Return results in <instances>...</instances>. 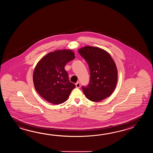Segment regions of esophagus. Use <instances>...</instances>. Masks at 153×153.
Segmentation results:
<instances>
[{"label":"esophagus","instance_id":"obj_1","mask_svg":"<svg viewBox=\"0 0 153 153\" xmlns=\"http://www.w3.org/2000/svg\"><path fill=\"white\" fill-rule=\"evenodd\" d=\"M75 85H76V87L77 88H80V82H76V83L75 84Z\"/></svg>","mask_w":153,"mask_h":153}]
</instances>
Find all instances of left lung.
<instances>
[{"label": "left lung", "mask_w": 153, "mask_h": 153, "mask_svg": "<svg viewBox=\"0 0 153 153\" xmlns=\"http://www.w3.org/2000/svg\"><path fill=\"white\" fill-rule=\"evenodd\" d=\"M79 53L88 63L90 80L82 91L88 99L100 102L112 94L116 88L117 71L111 55L97 47L86 46L79 49Z\"/></svg>", "instance_id": "8db88e82"}]
</instances>
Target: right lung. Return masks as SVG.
<instances>
[{
    "instance_id": "obj_1",
    "label": "right lung",
    "mask_w": 153,
    "mask_h": 153,
    "mask_svg": "<svg viewBox=\"0 0 153 153\" xmlns=\"http://www.w3.org/2000/svg\"><path fill=\"white\" fill-rule=\"evenodd\" d=\"M75 57L71 50H56L48 53L37 63L33 75L34 85L46 101L59 104L68 100L75 85L69 81L65 67Z\"/></svg>"
}]
</instances>
